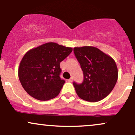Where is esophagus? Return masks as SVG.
<instances>
[{"label":"esophagus","mask_w":135,"mask_h":135,"mask_svg":"<svg viewBox=\"0 0 135 135\" xmlns=\"http://www.w3.org/2000/svg\"><path fill=\"white\" fill-rule=\"evenodd\" d=\"M68 81H69V82H72V81H73V78H69V80H68Z\"/></svg>","instance_id":"obj_1"}]
</instances>
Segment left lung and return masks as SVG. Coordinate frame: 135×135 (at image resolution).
Masks as SVG:
<instances>
[{
    "label": "left lung",
    "mask_w": 135,
    "mask_h": 135,
    "mask_svg": "<svg viewBox=\"0 0 135 135\" xmlns=\"http://www.w3.org/2000/svg\"><path fill=\"white\" fill-rule=\"evenodd\" d=\"M73 51L84 73L81 84L73 83L77 95L89 102L102 100L112 92L117 81L115 62L93 46L75 47Z\"/></svg>",
    "instance_id": "obj_1"
}]
</instances>
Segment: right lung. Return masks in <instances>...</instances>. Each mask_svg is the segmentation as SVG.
Wrapping results in <instances>:
<instances>
[{
	"label": "right lung",
	"mask_w": 135,
	"mask_h": 135,
	"mask_svg": "<svg viewBox=\"0 0 135 135\" xmlns=\"http://www.w3.org/2000/svg\"><path fill=\"white\" fill-rule=\"evenodd\" d=\"M72 50V48L51 42L27 51L18 68L20 81L25 91L40 101L58 96L65 83L60 77V63Z\"/></svg>",
	"instance_id": "obj_1"
}]
</instances>
